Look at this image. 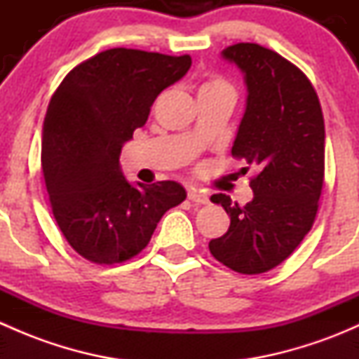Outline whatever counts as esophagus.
I'll return each instance as SVG.
<instances>
[{"instance_id":"34e87169","label":"esophagus","mask_w":359,"mask_h":359,"mask_svg":"<svg viewBox=\"0 0 359 359\" xmlns=\"http://www.w3.org/2000/svg\"><path fill=\"white\" fill-rule=\"evenodd\" d=\"M189 200L196 205H208L210 200L205 193H200V191H189Z\"/></svg>"}]
</instances>
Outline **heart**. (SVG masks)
<instances>
[{"mask_svg":"<svg viewBox=\"0 0 359 359\" xmlns=\"http://www.w3.org/2000/svg\"><path fill=\"white\" fill-rule=\"evenodd\" d=\"M206 90H233V88L229 86V83H226L224 79L213 76V78H208L205 83H203L200 92H206Z\"/></svg>","mask_w":359,"mask_h":359,"instance_id":"heart-1","label":"heart"}]
</instances>
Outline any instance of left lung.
Wrapping results in <instances>:
<instances>
[{
    "instance_id": "1",
    "label": "left lung",
    "mask_w": 359,
    "mask_h": 359,
    "mask_svg": "<svg viewBox=\"0 0 359 359\" xmlns=\"http://www.w3.org/2000/svg\"><path fill=\"white\" fill-rule=\"evenodd\" d=\"M245 72L247 111L233 156L257 166L250 180L253 200L241 206L226 194L210 200L231 217L210 253L241 274H262L280 266L316 220L325 182V119L313 83L280 53L236 43L222 52Z\"/></svg>"
}]
</instances>
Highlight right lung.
Returning <instances> with one entry per match:
<instances>
[{"label":"right lung","instance_id":"obj_1","mask_svg":"<svg viewBox=\"0 0 359 359\" xmlns=\"http://www.w3.org/2000/svg\"><path fill=\"white\" fill-rule=\"evenodd\" d=\"M189 55L111 48L67 72L43 123L41 168L53 217L83 259L114 266L139 255L166 210L186 200L173 180L132 186L119 154Z\"/></svg>","mask_w":359,"mask_h":359}]
</instances>
